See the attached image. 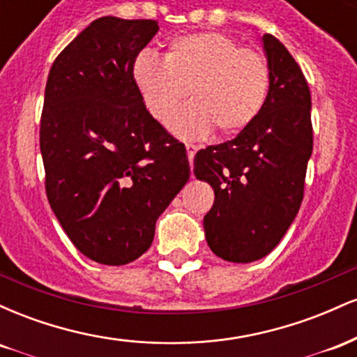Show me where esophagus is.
Wrapping results in <instances>:
<instances>
[{
  "mask_svg": "<svg viewBox=\"0 0 357 357\" xmlns=\"http://www.w3.org/2000/svg\"><path fill=\"white\" fill-rule=\"evenodd\" d=\"M186 151H188V159H190V165H192V159H195V154H196V151H198V146L190 144V142H188Z\"/></svg>",
  "mask_w": 357,
  "mask_h": 357,
  "instance_id": "1",
  "label": "esophagus"
}]
</instances>
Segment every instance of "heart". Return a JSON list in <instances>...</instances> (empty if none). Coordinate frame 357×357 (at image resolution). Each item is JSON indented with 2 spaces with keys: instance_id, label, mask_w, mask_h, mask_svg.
Segmentation results:
<instances>
[{
  "instance_id": "obj_1",
  "label": "heart",
  "mask_w": 357,
  "mask_h": 357,
  "mask_svg": "<svg viewBox=\"0 0 357 357\" xmlns=\"http://www.w3.org/2000/svg\"><path fill=\"white\" fill-rule=\"evenodd\" d=\"M132 77L151 116L162 124L173 119L190 89L192 102L171 122L183 137L211 129L220 136L241 132L264 109L270 87L267 60L221 33L178 36L167 45L165 60L139 53Z\"/></svg>"
}]
</instances>
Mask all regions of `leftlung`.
<instances>
[{"label":"left lung","mask_w":357,"mask_h":357,"mask_svg":"<svg viewBox=\"0 0 357 357\" xmlns=\"http://www.w3.org/2000/svg\"><path fill=\"white\" fill-rule=\"evenodd\" d=\"M270 87L255 121L231 141L195 155L199 181L215 203L203 220L208 247L233 264L268 255L296 220L312 154L310 90L301 67L275 36L265 33Z\"/></svg>","instance_id":"left-lung-1"}]
</instances>
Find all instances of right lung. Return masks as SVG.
<instances>
[{
  "label": "right lung",
  "mask_w": 357,
  "mask_h": 357,
  "mask_svg": "<svg viewBox=\"0 0 357 357\" xmlns=\"http://www.w3.org/2000/svg\"><path fill=\"white\" fill-rule=\"evenodd\" d=\"M158 30L154 20L102 16L48 73L40 122L48 203L77 250L97 264L141 257L190 179L186 147L151 116L132 77Z\"/></svg>",
  "instance_id": "obj_1"
}]
</instances>
